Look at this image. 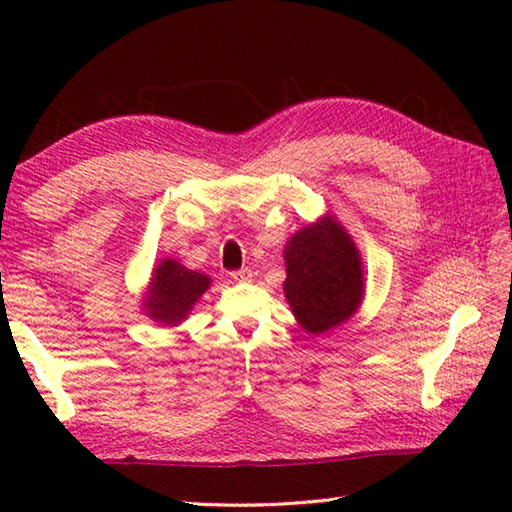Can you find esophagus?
I'll return each mask as SVG.
<instances>
[{
	"label": "esophagus",
	"instance_id": "1",
	"mask_svg": "<svg viewBox=\"0 0 512 512\" xmlns=\"http://www.w3.org/2000/svg\"><path fill=\"white\" fill-rule=\"evenodd\" d=\"M231 279H235V281H250V279H253V270H250V268H239V270H233V273H231Z\"/></svg>",
	"mask_w": 512,
	"mask_h": 512
}]
</instances>
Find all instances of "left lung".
<instances>
[{"mask_svg":"<svg viewBox=\"0 0 512 512\" xmlns=\"http://www.w3.org/2000/svg\"><path fill=\"white\" fill-rule=\"evenodd\" d=\"M284 292L299 325L323 334L347 321L363 299V262L352 237L330 215L290 237Z\"/></svg>","mask_w":512,"mask_h":512,"instance_id":"1","label":"left lung"}]
</instances>
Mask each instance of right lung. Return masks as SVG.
<instances>
[{
	"instance_id": "obj_1",
	"label": "right lung",
	"mask_w": 512,
	"mask_h": 512,
	"mask_svg": "<svg viewBox=\"0 0 512 512\" xmlns=\"http://www.w3.org/2000/svg\"><path fill=\"white\" fill-rule=\"evenodd\" d=\"M211 286V279L184 268L176 259H162L151 273L145 295V314L162 325H178L189 317L191 308Z\"/></svg>"
}]
</instances>
